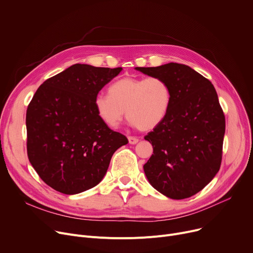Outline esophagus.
Instances as JSON below:
<instances>
[{"mask_svg": "<svg viewBox=\"0 0 253 253\" xmlns=\"http://www.w3.org/2000/svg\"><path fill=\"white\" fill-rule=\"evenodd\" d=\"M128 140H129V143L130 144H135L138 142V138L137 137H134V136H129L128 137Z\"/></svg>", "mask_w": 253, "mask_h": 253, "instance_id": "1", "label": "esophagus"}]
</instances>
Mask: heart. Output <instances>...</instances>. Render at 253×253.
<instances>
[{"instance_id":"b5f03b06","label":"heart","mask_w":253,"mask_h":253,"mask_svg":"<svg viewBox=\"0 0 253 253\" xmlns=\"http://www.w3.org/2000/svg\"><path fill=\"white\" fill-rule=\"evenodd\" d=\"M172 103V91L161 77L117 80L109 88V95L98 94L94 108L101 121L110 128H117L126 117L131 125L149 131L166 119Z\"/></svg>"}]
</instances>
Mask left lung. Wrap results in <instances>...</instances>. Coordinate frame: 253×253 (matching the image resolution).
Here are the masks:
<instances>
[{"label": "left lung", "mask_w": 253, "mask_h": 253, "mask_svg": "<svg viewBox=\"0 0 253 253\" xmlns=\"http://www.w3.org/2000/svg\"><path fill=\"white\" fill-rule=\"evenodd\" d=\"M135 69L165 79L172 91L166 119L144 136L154 150L144 173L164 196L190 198L213 179L221 163L225 119L215 88L185 64Z\"/></svg>", "instance_id": "obj_1"}]
</instances>
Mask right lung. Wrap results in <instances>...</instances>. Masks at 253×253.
Instances as JSON below:
<instances>
[{
    "mask_svg": "<svg viewBox=\"0 0 253 253\" xmlns=\"http://www.w3.org/2000/svg\"><path fill=\"white\" fill-rule=\"evenodd\" d=\"M122 68L76 63L38 88L26 111L29 160L49 187L66 195L87 191L128 142L96 114L94 98Z\"/></svg>",
    "mask_w": 253,
    "mask_h": 253,
    "instance_id": "obj_1",
    "label": "right lung"
}]
</instances>
